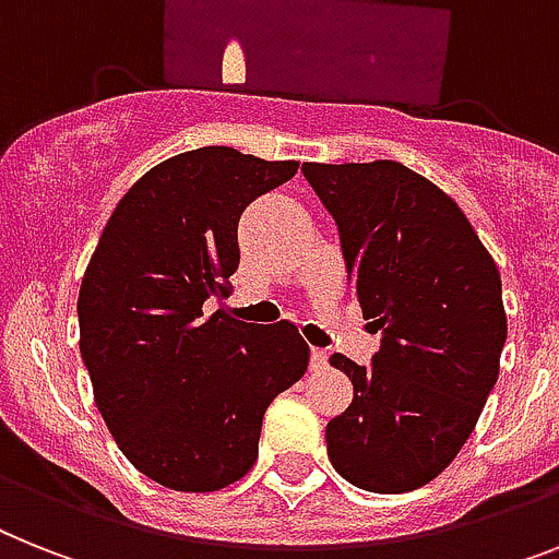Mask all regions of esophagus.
Wrapping results in <instances>:
<instances>
[{
  "instance_id": "obj_1",
  "label": "esophagus",
  "mask_w": 559,
  "mask_h": 559,
  "mask_svg": "<svg viewBox=\"0 0 559 559\" xmlns=\"http://www.w3.org/2000/svg\"><path fill=\"white\" fill-rule=\"evenodd\" d=\"M329 366V354L320 352V348H313L311 352V371H320V368Z\"/></svg>"
}]
</instances>
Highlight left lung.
Masks as SVG:
<instances>
[{"label": "left lung", "instance_id": "8db88e82", "mask_svg": "<svg viewBox=\"0 0 559 559\" xmlns=\"http://www.w3.org/2000/svg\"><path fill=\"white\" fill-rule=\"evenodd\" d=\"M302 174L334 216L362 317L382 331L368 368L331 357L354 400L325 428L329 460L366 491H414L449 468L495 389L509 334L500 271L449 193L405 165Z\"/></svg>", "mask_w": 559, "mask_h": 559}]
</instances>
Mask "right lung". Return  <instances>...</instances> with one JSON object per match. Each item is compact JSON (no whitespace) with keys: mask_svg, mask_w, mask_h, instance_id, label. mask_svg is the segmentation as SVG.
Returning <instances> with one entry per match:
<instances>
[{"mask_svg":"<svg viewBox=\"0 0 559 559\" xmlns=\"http://www.w3.org/2000/svg\"><path fill=\"white\" fill-rule=\"evenodd\" d=\"M211 145L136 179L82 276L80 352L96 408L136 472L174 491H219L257 463L262 417L308 368L288 320L205 313L239 265V216L297 174Z\"/></svg>","mask_w":559,"mask_h":559,"instance_id":"add662e5","label":"right lung"}]
</instances>
